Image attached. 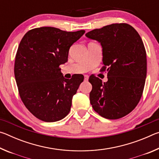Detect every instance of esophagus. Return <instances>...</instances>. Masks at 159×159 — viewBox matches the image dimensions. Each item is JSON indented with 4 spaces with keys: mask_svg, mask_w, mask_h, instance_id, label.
<instances>
[{
    "mask_svg": "<svg viewBox=\"0 0 159 159\" xmlns=\"http://www.w3.org/2000/svg\"><path fill=\"white\" fill-rule=\"evenodd\" d=\"M88 79H89V76H88V75H85V76H84V80H85V81H88Z\"/></svg>",
    "mask_w": 159,
    "mask_h": 159,
    "instance_id": "obj_1",
    "label": "esophagus"
}]
</instances>
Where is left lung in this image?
Instances as JSON below:
<instances>
[{"label": "left lung", "mask_w": 159, "mask_h": 159, "mask_svg": "<svg viewBox=\"0 0 159 159\" xmlns=\"http://www.w3.org/2000/svg\"><path fill=\"white\" fill-rule=\"evenodd\" d=\"M85 36L100 43L101 71L107 72V82L90 76V93L93 109L107 119H118L138 105L147 76V54L140 36L125 23L112 24L88 32Z\"/></svg>", "instance_id": "1"}]
</instances>
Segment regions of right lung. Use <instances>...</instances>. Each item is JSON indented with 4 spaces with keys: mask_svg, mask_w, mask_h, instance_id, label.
<instances>
[{
    "mask_svg": "<svg viewBox=\"0 0 159 159\" xmlns=\"http://www.w3.org/2000/svg\"><path fill=\"white\" fill-rule=\"evenodd\" d=\"M84 34L44 26L29 30L20 41L14 67L19 94L26 109L43 121H58L71 110L72 98L84 76L65 79L60 66Z\"/></svg>",
    "mask_w": 159,
    "mask_h": 159,
    "instance_id": "add662e5",
    "label": "right lung"
}]
</instances>
